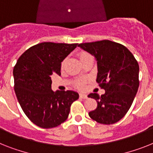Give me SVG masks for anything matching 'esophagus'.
Returning a JSON list of instances; mask_svg holds the SVG:
<instances>
[{
	"label": "esophagus",
	"instance_id": "obj_1",
	"mask_svg": "<svg viewBox=\"0 0 153 153\" xmlns=\"http://www.w3.org/2000/svg\"><path fill=\"white\" fill-rule=\"evenodd\" d=\"M79 97H80V98H84V99H86V98H88V95H87L86 94H83V93H80V94H79Z\"/></svg>",
	"mask_w": 153,
	"mask_h": 153
}]
</instances>
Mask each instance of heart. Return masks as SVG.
Returning a JSON list of instances; mask_svg holds the SVG:
<instances>
[{
    "label": "heart",
    "instance_id": "1",
    "mask_svg": "<svg viewBox=\"0 0 153 153\" xmlns=\"http://www.w3.org/2000/svg\"><path fill=\"white\" fill-rule=\"evenodd\" d=\"M89 58H92V57L91 55L88 52L82 51V52H80L79 54V60H80V62L84 61V60H85V59H89ZM76 85H77V87H79V88H84V84H83L82 82H77V83H76Z\"/></svg>",
    "mask_w": 153,
    "mask_h": 153
}]
</instances>
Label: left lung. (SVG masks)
<instances>
[{
    "mask_svg": "<svg viewBox=\"0 0 153 153\" xmlns=\"http://www.w3.org/2000/svg\"><path fill=\"white\" fill-rule=\"evenodd\" d=\"M78 47L94 55L98 65L96 81L105 91L101 96L88 94L98 103L89 117L102 124L117 123L129 110L139 87L137 60L126 47L111 40L84 43Z\"/></svg>",
    "mask_w": 153,
    "mask_h": 153,
    "instance_id": "obj_1",
    "label": "left lung"
}]
</instances>
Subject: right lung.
I'll use <instances>...</instances> for the list:
<instances>
[{"label": "right lung", "instance_id": "1", "mask_svg": "<svg viewBox=\"0 0 153 153\" xmlns=\"http://www.w3.org/2000/svg\"><path fill=\"white\" fill-rule=\"evenodd\" d=\"M77 44L44 42L27 49L13 69L14 89L21 108L34 124L52 128L65 122L79 98L74 91L51 90V76L61 75L62 62Z\"/></svg>", "mask_w": 153, "mask_h": 153}]
</instances>
